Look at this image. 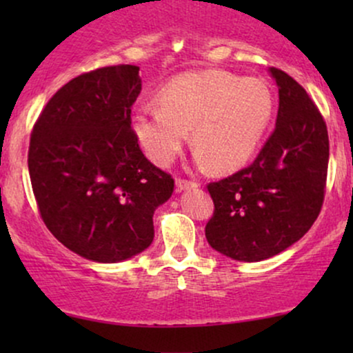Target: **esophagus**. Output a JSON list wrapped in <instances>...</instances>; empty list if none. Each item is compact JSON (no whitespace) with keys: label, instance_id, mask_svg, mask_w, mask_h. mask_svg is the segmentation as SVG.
I'll return each mask as SVG.
<instances>
[{"label":"esophagus","instance_id":"34e87169","mask_svg":"<svg viewBox=\"0 0 353 353\" xmlns=\"http://www.w3.org/2000/svg\"><path fill=\"white\" fill-rule=\"evenodd\" d=\"M197 182L196 181H188V179H181V177H177L176 179V188L177 190H185V189H194L197 188Z\"/></svg>","mask_w":353,"mask_h":353}]
</instances>
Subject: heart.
<instances>
[{"mask_svg":"<svg viewBox=\"0 0 353 353\" xmlns=\"http://www.w3.org/2000/svg\"><path fill=\"white\" fill-rule=\"evenodd\" d=\"M157 104L136 108L132 132L149 159L169 165L188 141L196 161L230 171L252 156L274 112L272 92L264 81L225 71L185 72L164 84Z\"/></svg>","mask_w":353,"mask_h":353,"instance_id":"1","label":"heart"}]
</instances>
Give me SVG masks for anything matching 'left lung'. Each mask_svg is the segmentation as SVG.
<instances>
[{"label": "left lung", "mask_w": 353, "mask_h": 353, "mask_svg": "<svg viewBox=\"0 0 353 353\" xmlns=\"http://www.w3.org/2000/svg\"><path fill=\"white\" fill-rule=\"evenodd\" d=\"M269 71L279 88L274 132L249 168L208 185L214 216L205 239L242 262L265 261L295 244L319 217L325 194V121L297 81Z\"/></svg>", "instance_id": "1"}]
</instances>
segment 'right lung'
Wrapping results in <instances>:
<instances>
[{"label": "right lung", "instance_id": "obj_1", "mask_svg": "<svg viewBox=\"0 0 353 353\" xmlns=\"http://www.w3.org/2000/svg\"><path fill=\"white\" fill-rule=\"evenodd\" d=\"M139 68L84 72L56 92L31 132L28 169L39 214L63 245L88 261L114 264L154 239V210L174 179L141 151L131 108Z\"/></svg>", "mask_w": 353, "mask_h": 353}]
</instances>
